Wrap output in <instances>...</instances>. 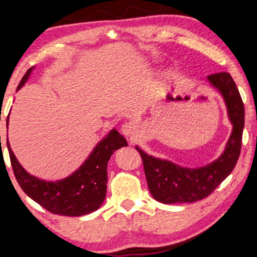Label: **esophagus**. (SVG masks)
Instances as JSON below:
<instances>
[{"mask_svg": "<svg viewBox=\"0 0 257 257\" xmlns=\"http://www.w3.org/2000/svg\"><path fill=\"white\" fill-rule=\"evenodd\" d=\"M138 132V123L137 122H128L122 125V133L126 138H133Z\"/></svg>", "mask_w": 257, "mask_h": 257, "instance_id": "esophagus-1", "label": "esophagus"}]
</instances>
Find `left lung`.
<instances>
[{
  "label": "left lung",
  "mask_w": 257,
  "mask_h": 257,
  "mask_svg": "<svg viewBox=\"0 0 257 257\" xmlns=\"http://www.w3.org/2000/svg\"><path fill=\"white\" fill-rule=\"evenodd\" d=\"M207 79L221 93L233 125L224 153L217 160L202 168H182L170 160L148 156L135 146L144 163L148 189L162 203H190L205 199L232 172L239 158L244 128V105L239 91L228 73L212 74Z\"/></svg>",
  "instance_id": "left-lung-1"
}]
</instances>
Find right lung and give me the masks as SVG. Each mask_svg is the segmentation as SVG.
Listing matches in <instances>:
<instances>
[{
	"instance_id": "1",
	"label": "right lung",
	"mask_w": 257,
	"mask_h": 257,
	"mask_svg": "<svg viewBox=\"0 0 257 257\" xmlns=\"http://www.w3.org/2000/svg\"><path fill=\"white\" fill-rule=\"evenodd\" d=\"M32 70L33 67L27 70L18 89L29 80ZM7 146L15 178L27 196L54 214L80 217L97 211L103 205L106 196L107 162L115 151L128 146V144L116 129H112L74 174L56 182H48L30 175L15 158L8 138Z\"/></svg>"
}]
</instances>
